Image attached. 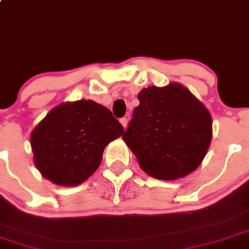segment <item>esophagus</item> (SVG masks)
Returning <instances> with one entry per match:
<instances>
[{"label": "esophagus", "instance_id": "34e87169", "mask_svg": "<svg viewBox=\"0 0 249 249\" xmlns=\"http://www.w3.org/2000/svg\"><path fill=\"white\" fill-rule=\"evenodd\" d=\"M120 124L123 125V127H126V125H127V119L126 118H122V119H120Z\"/></svg>", "mask_w": 249, "mask_h": 249}]
</instances>
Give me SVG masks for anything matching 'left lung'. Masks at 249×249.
Segmentation results:
<instances>
[{
	"label": "left lung",
	"instance_id": "1",
	"mask_svg": "<svg viewBox=\"0 0 249 249\" xmlns=\"http://www.w3.org/2000/svg\"><path fill=\"white\" fill-rule=\"evenodd\" d=\"M123 135L144 173L175 180L196 170L208 152L213 120L206 106L178 83L149 86Z\"/></svg>",
	"mask_w": 249,
	"mask_h": 249
}]
</instances>
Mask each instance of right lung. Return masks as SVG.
Here are the masks:
<instances>
[{
	"instance_id": "right-lung-1",
	"label": "right lung",
	"mask_w": 249,
	"mask_h": 249,
	"mask_svg": "<svg viewBox=\"0 0 249 249\" xmlns=\"http://www.w3.org/2000/svg\"><path fill=\"white\" fill-rule=\"evenodd\" d=\"M124 127L108 108L92 100L55 106L34 127L30 144L41 175L59 186H78L100 166L109 142Z\"/></svg>"
}]
</instances>
